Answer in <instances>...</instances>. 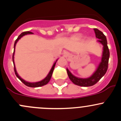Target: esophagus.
Wrapping results in <instances>:
<instances>
[{"label": "esophagus", "instance_id": "esophagus-1", "mask_svg": "<svg viewBox=\"0 0 121 121\" xmlns=\"http://www.w3.org/2000/svg\"><path fill=\"white\" fill-rule=\"evenodd\" d=\"M64 54H65V55H67V53H66V52H65V53H64Z\"/></svg>", "mask_w": 121, "mask_h": 121}]
</instances>
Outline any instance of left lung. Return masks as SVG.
Segmentation results:
<instances>
[{"mask_svg": "<svg viewBox=\"0 0 121 121\" xmlns=\"http://www.w3.org/2000/svg\"><path fill=\"white\" fill-rule=\"evenodd\" d=\"M94 30L95 33L96 38L99 39L97 40V42L103 46L101 61L98 64V67L97 68L94 73L90 77L82 78L75 77L67 68V72L68 77L70 79L71 81L75 85L81 86H90L95 84L105 74L108 69L109 51L107 46V38L104 35L103 33L99 30L98 29H94Z\"/></svg>", "mask_w": 121, "mask_h": 121, "instance_id": "obj_1", "label": "left lung"}]
</instances>
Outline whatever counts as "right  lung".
<instances>
[{
  "mask_svg": "<svg viewBox=\"0 0 121 121\" xmlns=\"http://www.w3.org/2000/svg\"><path fill=\"white\" fill-rule=\"evenodd\" d=\"M33 33L32 32H30V31H25V32H23V33H22L20 34V35L19 36V37H17V39H16V40L15 42H14V52H13V64H14V72H15V74H16V75L17 76V77L18 78H19V80H20V81H21L23 84H25L26 86H29V87L36 88V87H39V86H43V85H46V84H47L48 82H49L50 80V79H51V78H52V74H53L54 69L55 65H56V62L57 61L58 59H57V60H56V61L54 62V63L53 66H52V68H51L50 71H49L48 74H47V76H46V77H45L43 79V80H41V81H37V82H28V81H26V80H23L22 78L20 77L19 76V74H18L17 72L16 69L15 64H14V52H15L16 45L17 43L18 42V41H19V40H20V39H21L22 37H23L24 36H25V35H33Z\"/></svg>",
  "mask_w": 121,
  "mask_h": 121,
  "instance_id": "obj_1",
  "label": "right lung"
}]
</instances>
